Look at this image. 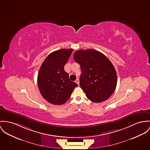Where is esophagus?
I'll return each mask as SVG.
<instances>
[{"label":"esophagus","instance_id":"obj_1","mask_svg":"<svg viewBox=\"0 0 150 150\" xmlns=\"http://www.w3.org/2000/svg\"><path fill=\"white\" fill-rule=\"evenodd\" d=\"M75 82H76L78 85H79V79H76Z\"/></svg>","mask_w":150,"mask_h":150}]
</instances>
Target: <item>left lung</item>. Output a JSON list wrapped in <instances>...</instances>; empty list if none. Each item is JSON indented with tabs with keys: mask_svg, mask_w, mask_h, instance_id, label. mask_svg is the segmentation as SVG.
I'll list each match as a JSON object with an SVG mask.
<instances>
[{
	"mask_svg": "<svg viewBox=\"0 0 150 150\" xmlns=\"http://www.w3.org/2000/svg\"><path fill=\"white\" fill-rule=\"evenodd\" d=\"M74 58L81 66L80 87L87 98L95 103L108 99L117 84L116 72L111 61L92 49L77 51Z\"/></svg>",
	"mask_w": 150,
	"mask_h": 150,
	"instance_id": "1",
	"label": "left lung"
}]
</instances>
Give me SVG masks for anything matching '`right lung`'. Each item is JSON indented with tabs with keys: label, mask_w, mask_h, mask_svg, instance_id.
I'll return each mask as SVG.
<instances>
[{
	"label": "right lung",
	"mask_w": 150,
	"mask_h": 150,
	"mask_svg": "<svg viewBox=\"0 0 150 150\" xmlns=\"http://www.w3.org/2000/svg\"><path fill=\"white\" fill-rule=\"evenodd\" d=\"M72 49H61L50 54L43 62L38 75V84L43 98L50 103L61 105L69 99L78 84L69 79L64 66Z\"/></svg>",
	"instance_id": "add662e5"
}]
</instances>
